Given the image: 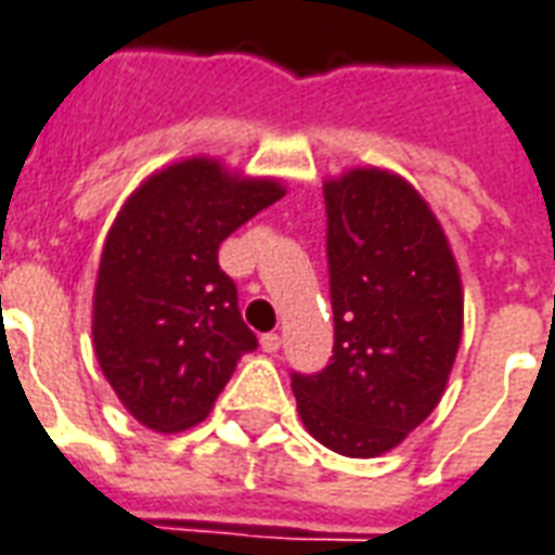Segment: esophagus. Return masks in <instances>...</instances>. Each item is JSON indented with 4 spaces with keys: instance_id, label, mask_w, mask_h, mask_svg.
Wrapping results in <instances>:
<instances>
[{
    "instance_id": "obj_1",
    "label": "esophagus",
    "mask_w": 555,
    "mask_h": 555,
    "mask_svg": "<svg viewBox=\"0 0 555 555\" xmlns=\"http://www.w3.org/2000/svg\"><path fill=\"white\" fill-rule=\"evenodd\" d=\"M260 346H262V351H269V354H274V351L281 349V334H262L260 337Z\"/></svg>"
}]
</instances>
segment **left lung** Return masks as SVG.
<instances>
[{"instance_id": "8db88e82", "label": "left lung", "mask_w": 555, "mask_h": 555, "mask_svg": "<svg viewBox=\"0 0 555 555\" xmlns=\"http://www.w3.org/2000/svg\"><path fill=\"white\" fill-rule=\"evenodd\" d=\"M334 354L293 372L301 423L349 459L390 452L438 408L464 295L438 218L411 183L354 168L325 183Z\"/></svg>"}]
</instances>
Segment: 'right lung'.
<instances>
[{
	"label": "right lung",
	"instance_id": "add662e5",
	"mask_svg": "<svg viewBox=\"0 0 555 555\" xmlns=\"http://www.w3.org/2000/svg\"><path fill=\"white\" fill-rule=\"evenodd\" d=\"M281 197L278 180H245L197 156L153 173L117 212L91 331L100 370L141 426L201 423L238 358L257 349L218 248Z\"/></svg>",
	"mask_w": 555,
	"mask_h": 555
}]
</instances>
